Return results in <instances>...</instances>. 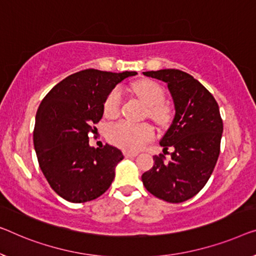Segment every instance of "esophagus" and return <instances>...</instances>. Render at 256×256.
I'll use <instances>...</instances> for the list:
<instances>
[{
    "mask_svg": "<svg viewBox=\"0 0 256 256\" xmlns=\"http://www.w3.org/2000/svg\"><path fill=\"white\" fill-rule=\"evenodd\" d=\"M124 156L126 158H136V152H124Z\"/></svg>",
    "mask_w": 256,
    "mask_h": 256,
    "instance_id": "obj_1",
    "label": "esophagus"
}]
</instances>
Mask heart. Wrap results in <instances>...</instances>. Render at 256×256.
<instances>
[{
    "instance_id": "obj_1",
    "label": "heart",
    "mask_w": 256,
    "mask_h": 256,
    "mask_svg": "<svg viewBox=\"0 0 256 256\" xmlns=\"http://www.w3.org/2000/svg\"><path fill=\"white\" fill-rule=\"evenodd\" d=\"M134 92L141 101L148 106V115L156 123L166 124L170 120V108L166 104L164 92L162 87L152 80H141L132 85ZM122 104V90L114 88L106 96L104 106L106 117L118 115ZM106 136L110 142L128 152H136L142 148L154 136V130L150 125L144 123H132L128 120H120L108 128Z\"/></svg>"
}]
</instances>
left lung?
Instances as JSON below:
<instances>
[{
    "mask_svg": "<svg viewBox=\"0 0 256 256\" xmlns=\"http://www.w3.org/2000/svg\"><path fill=\"white\" fill-rule=\"evenodd\" d=\"M166 82L172 96L174 117L160 141L171 147V160L154 156V166L141 179L152 196L171 204L193 198L210 178L220 155L223 122L218 104L192 76L176 68L142 72Z\"/></svg>",
    "mask_w": 256,
    "mask_h": 256,
    "instance_id": "obj_1",
    "label": "left lung"
}]
</instances>
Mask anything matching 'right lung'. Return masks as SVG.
Instances as JSON below:
<instances>
[{"label":"right lung","instance_id":"right-lung-1","mask_svg":"<svg viewBox=\"0 0 256 256\" xmlns=\"http://www.w3.org/2000/svg\"><path fill=\"white\" fill-rule=\"evenodd\" d=\"M134 71L94 70L68 76L49 90L39 106L33 132L40 169L50 188L66 201L94 200L110 188L124 158L118 148L90 146V133L104 116L108 94Z\"/></svg>","mask_w":256,"mask_h":256}]
</instances>
